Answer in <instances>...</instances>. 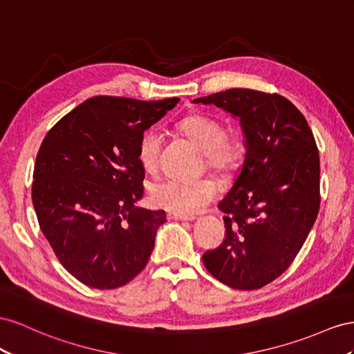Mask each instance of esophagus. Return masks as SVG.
<instances>
[{
  "label": "esophagus",
  "instance_id": "34e87169",
  "mask_svg": "<svg viewBox=\"0 0 354 354\" xmlns=\"http://www.w3.org/2000/svg\"><path fill=\"white\" fill-rule=\"evenodd\" d=\"M170 219H175V221H193L196 219L193 215H179V214H169Z\"/></svg>",
  "mask_w": 354,
  "mask_h": 354
}]
</instances>
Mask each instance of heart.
Segmentation results:
<instances>
[{
  "label": "heart",
  "instance_id": "heart-1",
  "mask_svg": "<svg viewBox=\"0 0 354 354\" xmlns=\"http://www.w3.org/2000/svg\"><path fill=\"white\" fill-rule=\"evenodd\" d=\"M180 132L203 151V166L221 175H228L240 167L245 158V145L236 133L225 132L224 124L215 117L194 113L178 123ZM163 136L149 129L140 136L138 160L147 171H154L160 163ZM219 193L212 178L179 179L167 178L151 185L149 198L157 207L179 215H194Z\"/></svg>",
  "mask_w": 354,
  "mask_h": 354
}]
</instances>
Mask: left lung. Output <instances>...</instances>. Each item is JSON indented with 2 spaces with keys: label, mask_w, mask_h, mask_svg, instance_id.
I'll return each mask as SVG.
<instances>
[{
  "label": "left lung",
  "mask_w": 354,
  "mask_h": 354,
  "mask_svg": "<svg viewBox=\"0 0 354 354\" xmlns=\"http://www.w3.org/2000/svg\"><path fill=\"white\" fill-rule=\"evenodd\" d=\"M240 117L246 135L241 174L218 205L225 240L203 254L222 283L240 290L268 285L289 268L320 207V161L301 111L279 93L228 88L198 97Z\"/></svg>",
  "instance_id": "left-lung-1"
}]
</instances>
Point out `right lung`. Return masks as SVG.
I'll return each mask as SVG.
<instances>
[{"mask_svg": "<svg viewBox=\"0 0 354 354\" xmlns=\"http://www.w3.org/2000/svg\"><path fill=\"white\" fill-rule=\"evenodd\" d=\"M178 100L95 96L43 139L32 183L38 224L60 264L90 288H120L147 266L166 214L135 207L145 178L138 145Z\"/></svg>", "mask_w": 354, "mask_h": 354, "instance_id": "add662e5", "label": "right lung"}]
</instances>
